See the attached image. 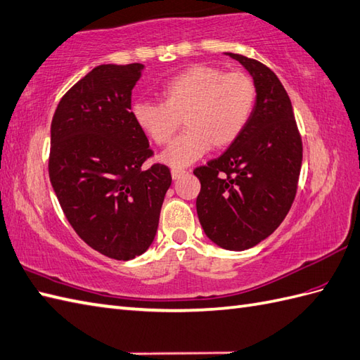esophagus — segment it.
<instances>
[{
    "instance_id": "esophagus-1",
    "label": "esophagus",
    "mask_w": 360,
    "mask_h": 360,
    "mask_svg": "<svg viewBox=\"0 0 360 360\" xmlns=\"http://www.w3.org/2000/svg\"><path fill=\"white\" fill-rule=\"evenodd\" d=\"M185 174H186V171H183V169H172V171H171L172 180H179V179H181Z\"/></svg>"
}]
</instances>
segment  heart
<instances>
[{"label":"heart","mask_w":360,"mask_h":360,"mask_svg":"<svg viewBox=\"0 0 360 360\" xmlns=\"http://www.w3.org/2000/svg\"><path fill=\"white\" fill-rule=\"evenodd\" d=\"M162 105L135 101L134 123L155 145L169 143L180 120L183 132L162 154L160 162L181 169L200 160L210 149H225L240 137L252 117L257 89L252 79L233 72L195 65L163 84Z\"/></svg>","instance_id":"heart-1"}]
</instances>
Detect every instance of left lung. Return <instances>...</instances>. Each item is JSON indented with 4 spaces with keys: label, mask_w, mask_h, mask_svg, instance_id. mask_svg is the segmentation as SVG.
Segmentation results:
<instances>
[{
    "label": "left lung",
    "mask_w": 360,
    "mask_h": 360,
    "mask_svg": "<svg viewBox=\"0 0 360 360\" xmlns=\"http://www.w3.org/2000/svg\"><path fill=\"white\" fill-rule=\"evenodd\" d=\"M250 72L257 89L246 129L219 158L194 169L200 180L197 215L206 237L229 251H245L278 228L294 202L302 140L291 100L273 70L228 52Z\"/></svg>",
    "instance_id": "8db88e82"
}]
</instances>
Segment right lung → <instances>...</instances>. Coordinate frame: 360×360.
<instances>
[{"instance_id":"right-lung-1","label":"right lung","mask_w":360,"mask_h":360,"mask_svg":"<svg viewBox=\"0 0 360 360\" xmlns=\"http://www.w3.org/2000/svg\"><path fill=\"white\" fill-rule=\"evenodd\" d=\"M145 66L94 68L66 92L51 124L49 177L70 226L106 257L131 260L153 245L171 172L131 114Z\"/></svg>"}]
</instances>
